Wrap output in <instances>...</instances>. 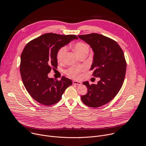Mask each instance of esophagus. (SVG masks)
Here are the masks:
<instances>
[{
    "label": "esophagus",
    "instance_id": "1",
    "mask_svg": "<svg viewBox=\"0 0 146 146\" xmlns=\"http://www.w3.org/2000/svg\"><path fill=\"white\" fill-rule=\"evenodd\" d=\"M73 84L74 85H77V86H80L81 84V82L80 81H73Z\"/></svg>",
    "mask_w": 146,
    "mask_h": 146
}]
</instances>
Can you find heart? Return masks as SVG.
I'll use <instances>...</instances> for the list:
<instances>
[{
    "label": "heart",
    "instance_id": "b5f03b06",
    "mask_svg": "<svg viewBox=\"0 0 146 146\" xmlns=\"http://www.w3.org/2000/svg\"><path fill=\"white\" fill-rule=\"evenodd\" d=\"M74 49L75 51L80 55H87L90 50V47L88 44L82 42L78 41L74 45ZM67 53V47L64 46L61 47L58 51L56 54V59L59 62H63L65 60ZM86 69L84 66H76L69 68L66 72V74L74 78H78L80 77L81 72Z\"/></svg>",
    "mask_w": 146,
    "mask_h": 146
}]
</instances>
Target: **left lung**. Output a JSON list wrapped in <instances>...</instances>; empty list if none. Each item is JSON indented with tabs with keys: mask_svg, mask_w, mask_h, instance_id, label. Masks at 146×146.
<instances>
[{
	"mask_svg": "<svg viewBox=\"0 0 146 146\" xmlns=\"http://www.w3.org/2000/svg\"><path fill=\"white\" fill-rule=\"evenodd\" d=\"M90 46L94 55L91 70L99 77L97 84H82L88 88L82 102L91 108H99L110 102L122 87L126 73L127 63L122 50L114 40L98 33L78 36Z\"/></svg>",
	"mask_w": 146,
	"mask_h": 146,
	"instance_id": "1",
	"label": "left lung"
}]
</instances>
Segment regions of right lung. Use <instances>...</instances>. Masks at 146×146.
<instances>
[{
  "label": "right lung",
  "mask_w": 146,
  "mask_h": 146,
  "mask_svg": "<svg viewBox=\"0 0 146 146\" xmlns=\"http://www.w3.org/2000/svg\"><path fill=\"white\" fill-rule=\"evenodd\" d=\"M78 39L74 35L45 33L31 40L21 55L20 73L23 84L36 101L46 106L58 102L72 81L64 76L60 80L49 78L51 69H57L56 54L62 47Z\"/></svg>",
  "instance_id": "add662e5"
}]
</instances>
